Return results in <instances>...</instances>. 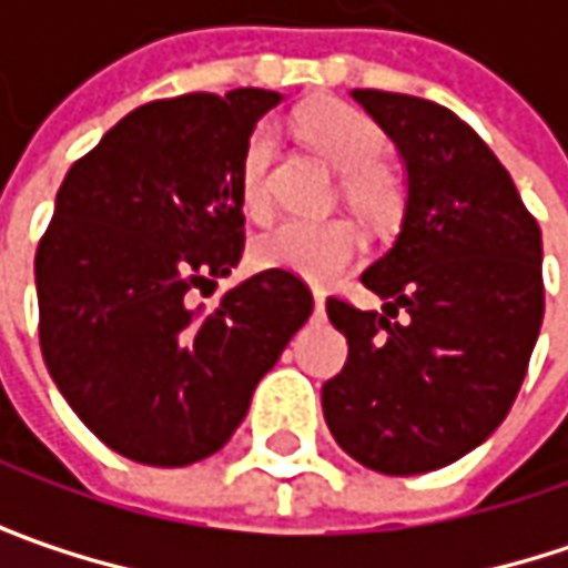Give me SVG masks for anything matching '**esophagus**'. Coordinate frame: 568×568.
<instances>
[{
    "label": "esophagus",
    "instance_id": "esophagus-1",
    "mask_svg": "<svg viewBox=\"0 0 568 568\" xmlns=\"http://www.w3.org/2000/svg\"><path fill=\"white\" fill-rule=\"evenodd\" d=\"M312 298H315V318H322V315H325V292H322V288H315V292H312Z\"/></svg>",
    "mask_w": 568,
    "mask_h": 568
}]
</instances>
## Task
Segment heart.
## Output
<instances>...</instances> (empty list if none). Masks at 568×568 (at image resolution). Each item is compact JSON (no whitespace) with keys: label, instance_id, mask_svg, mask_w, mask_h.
Wrapping results in <instances>:
<instances>
[{"label":"heart","instance_id":"heart-1","mask_svg":"<svg viewBox=\"0 0 568 568\" xmlns=\"http://www.w3.org/2000/svg\"><path fill=\"white\" fill-rule=\"evenodd\" d=\"M302 138L338 168V186L358 213L375 223L392 220L400 206V176L385 161V131L358 108L348 104H318L305 108L295 118ZM276 141L270 128H256L240 154L236 193L250 216L270 213V168ZM362 246V233L348 216L302 220L285 216L256 233L250 260L260 270H280L302 276L308 283L335 280Z\"/></svg>","mask_w":568,"mask_h":568}]
</instances>
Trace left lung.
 <instances>
[{
  "label": "left lung",
  "instance_id": "obj_1",
  "mask_svg": "<svg viewBox=\"0 0 568 568\" xmlns=\"http://www.w3.org/2000/svg\"><path fill=\"white\" fill-rule=\"evenodd\" d=\"M352 94L407 164V210L362 276L385 308L325 302L348 362L322 385V410L358 464L427 474L484 444L519 395L542 325V236L507 168L450 108Z\"/></svg>",
  "mask_w": 568,
  "mask_h": 568
}]
</instances>
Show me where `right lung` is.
Returning a JSON list of instances; mask_svg holds the SVG:
<instances>
[{
  "label": "right lung",
  "mask_w": 568,
  "mask_h": 568,
  "mask_svg": "<svg viewBox=\"0 0 568 568\" xmlns=\"http://www.w3.org/2000/svg\"><path fill=\"white\" fill-rule=\"evenodd\" d=\"M273 104L263 88L148 101L58 186L36 250L42 358L84 427L128 460L216 454L312 315L308 285L280 270L216 308L190 305L243 256L236 168Z\"/></svg>",
  "instance_id": "obj_1"
}]
</instances>
